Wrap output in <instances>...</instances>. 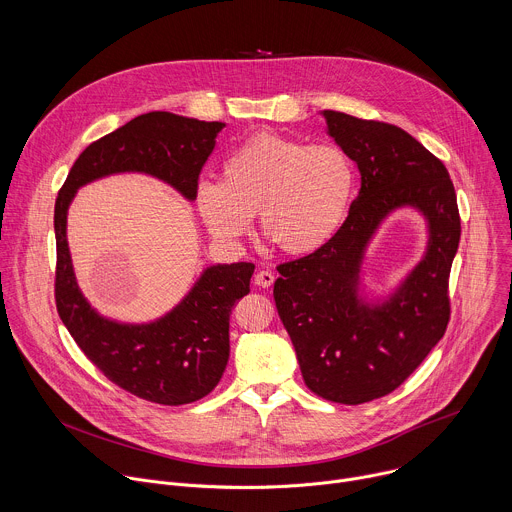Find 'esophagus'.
Returning <instances> with one entry per match:
<instances>
[{
	"instance_id": "34e87169",
	"label": "esophagus",
	"mask_w": 512,
	"mask_h": 512,
	"mask_svg": "<svg viewBox=\"0 0 512 512\" xmlns=\"http://www.w3.org/2000/svg\"><path fill=\"white\" fill-rule=\"evenodd\" d=\"M273 281H275V275L271 271H267V269H261L255 275V285H259V287H271Z\"/></svg>"
}]
</instances>
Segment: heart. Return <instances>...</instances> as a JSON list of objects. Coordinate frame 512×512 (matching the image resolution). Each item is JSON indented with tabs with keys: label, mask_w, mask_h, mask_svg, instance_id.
<instances>
[{
	"label": "heart",
	"mask_w": 512,
	"mask_h": 512,
	"mask_svg": "<svg viewBox=\"0 0 512 512\" xmlns=\"http://www.w3.org/2000/svg\"><path fill=\"white\" fill-rule=\"evenodd\" d=\"M356 191L350 154L331 142L305 144L257 132L221 166V183L203 181L197 211L221 243H237L259 215L261 235L291 257L323 249L342 229Z\"/></svg>",
	"instance_id": "b5f03b06"
}]
</instances>
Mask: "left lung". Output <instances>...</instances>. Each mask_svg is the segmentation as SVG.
I'll return each instance as SVG.
<instances>
[{
    "label": "left lung",
    "mask_w": 512,
    "mask_h": 512,
    "mask_svg": "<svg viewBox=\"0 0 512 512\" xmlns=\"http://www.w3.org/2000/svg\"><path fill=\"white\" fill-rule=\"evenodd\" d=\"M319 114L358 164L360 193L323 249L277 267L273 297L305 386L329 402L364 404L394 392L444 335L460 217L446 166L406 130L335 110ZM402 208L425 219L427 247L394 288L376 296L363 283L365 253Z\"/></svg>",
    "instance_id": "8db88e82"
}]
</instances>
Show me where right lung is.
Here are the masks:
<instances>
[{"label":"right lung","instance_id":"obj_1","mask_svg":"<svg viewBox=\"0 0 512 512\" xmlns=\"http://www.w3.org/2000/svg\"><path fill=\"white\" fill-rule=\"evenodd\" d=\"M225 122L148 112L92 142L70 168L54 211L56 307L86 358L122 390L164 406L205 398L229 362V319L249 293L253 263L203 269L191 291L164 315L126 323L98 313L78 287L68 247V209L80 187L110 175L138 173L195 201L203 164Z\"/></svg>","mask_w":512,"mask_h":512}]
</instances>
